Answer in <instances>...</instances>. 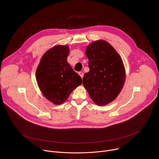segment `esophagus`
I'll list each match as a JSON object with an SVG mask.
<instances>
[{"label": "esophagus", "mask_w": 159, "mask_h": 159, "mask_svg": "<svg viewBox=\"0 0 159 159\" xmlns=\"http://www.w3.org/2000/svg\"><path fill=\"white\" fill-rule=\"evenodd\" d=\"M79 75H80V77H81L82 79L83 78V77H84V73H83V72H82V71H80V72H79Z\"/></svg>", "instance_id": "34e87169"}]
</instances>
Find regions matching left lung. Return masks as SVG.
<instances>
[{"mask_svg": "<svg viewBox=\"0 0 159 159\" xmlns=\"http://www.w3.org/2000/svg\"><path fill=\"white\" fill-rule=\"evenodd\" d=\"M89 71L84 74L83 85L92 101L104 106L118 97L126 80L122 58L107 41L98 40L86 49Z\"/></svg>", "mask_w": 159, "mask_h": 159, "instance_id": "obj_1", "label": "left lung"}]
</instances>
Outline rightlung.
<instances>
[{"instance_id": "obj_1", "label": "right lung", "mask_w": 159, "mask_h": 159, "mask_svg": "<svg viewBox=\"0 0 159 159\" xmlns=\"http://www.w3.org/2000/svg\"><path fill=\"white\" fill-rule=\"evenodd\" d=\"M70 48L57 45L42 57L36 70V80L43 95L56 105L64 103L82 79L67 61Z\"/></svg>"}]
</instances>
